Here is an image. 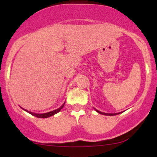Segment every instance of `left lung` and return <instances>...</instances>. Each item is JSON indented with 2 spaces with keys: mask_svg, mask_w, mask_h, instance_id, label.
I'll use <instances>...</instances> for the list:
<instances>
[{
  "mask_svg": "<svg viewBox=\"0 0 157 157\" xmlns=\"http://www.w3.org/2000/svg\"><path fill=\"white\" fill-rule=\"evenodd\" d=\"M96 111L98 112V113L102 114V115H117V114H119V113H114V114H112V113H105V112H100V111L97 110V109H96Z\"/></svg>",
  "mask_w": 157,
  "mask_h": 157,
  "instance_id": "1",
  "label": "left lung"
}]
</instances>
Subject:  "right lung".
I'll list each match as a JSON object with an SVG mask.
<instances>
[{
	"label": "right lung",
	"mask_w": 157,
	"mask_h": 157,
	"mask_svg": "<svg viewBox=\"0 0 157 157\" xmlns=\"http://www.w3.org/2000/svg\"><path fill=\"white\" fill-rule=\"evenodd\" d=\"M64 103H65V102H64ZM64 103L63 104V105H61V106L60 107V108H58V109H55V110H54V111H52V112H46V113H42V114L33 113V112H29V111H27V110H26V109H23V110L26 111V112H29V114H31V115H33V116H36V117H37V118H48V117H50V116H52V115H55V114H56V113H58V112H60V111H61V109H62L63 107H64Z\"/></svg>",
	"instance_id": "obj_1"
}]
</instances>
